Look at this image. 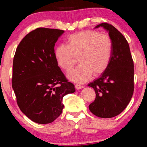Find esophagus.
<instances>
[{"instance_id": "obj_1", "label": "esophagus", "mask_w": 147, "mask_h": 147, "mask_svg": "<svg viewBox=\"0 0 147 147\" xmlns=\"http://www.w3.org/2000/svg\"><path fill=\"white\" fill-rule=\"evenodd\" d=\"M75 88H76V89L80 90V89H82V88H84V86H81V85H79V84H76Z\"/></svg>"}]
</instances>
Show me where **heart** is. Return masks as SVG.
Returning a JSON list of instances; mask_svg holds the SVG:
<instances>
[{"mask_svg":"<svg viewBox=\"0 0 147 147\" xmlns=\"http://www.w3.org/2000/svg\"><path fill=\"white\" fill-rule=\"evenodd\" d=\"M113 51L111 38L106 34L86 30L71 34L67 45L60 44L54 49V57L58 65L70 71L77 62L79 65L67 74L71 81L84 83L92 74L100 75L106 71L110 63Z\"/></svg>","mask_w":147,"mask_h":147,"instance_id":"obj_1","label":"heart"}]
</instances>
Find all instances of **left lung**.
<instances>
[{"instance_id": "8db88e82", "label": "left lung", "mask_w": 147, "mask_h": 147, "mask_svg": "<svg viewBox=\"0 0 147 147\" xmlns=\"http://www.w3.org/2000/svg\"><path fill=\"white\" fill-rule=\"evenodd\" d=\"M113 44L110 63L98 79L88 84L96 92L95 100L89 105L90 112L100 118L118 115L128 106L134 92V63L129 45L114 26L103 23Z\"/></svg>"}]
</instances>
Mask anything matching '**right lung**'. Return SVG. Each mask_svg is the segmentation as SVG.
Returning <instances> with one entry per match:
<instances>
[{
	"label": "right lung",
	"instance_id": "right-lung-1",
	"mask_svg": "<svg viewBox=\"0 0 147 147\" xmlns=\"http://www.w3.org/2000/svg\"><path fill=\"white\" fill-rule=\"evenodd\" d=\"M64 33L37 28L18 45L13 59L12 87L24 114L38 124H49L61 114L62 100L75 92L54 57V47Z\"/></svg>",
	"mask_w": 147,
	"mask_h": 147
}]
</instances>
